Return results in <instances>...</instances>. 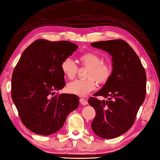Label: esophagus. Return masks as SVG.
Returning a JSON list of instances; mask_svg holds the SVG:
<instances>
[{
	"label": "esophagus",
	"instance_id": "34e87169",
	"mask_svg": "<svg viewBox=\"0 0 160 160\" xmlns=\"http://www.w3.org/2000/svg\"><path fill=\"white\" fill-rule=\"evenodd\" d=\"M79 101L81 102V104H82L83 105H86L88 104L87 100L85 99V98H80L79 99Z\"/></svg>",
	"mask_w": 160,
	"mask_h": 160
}]
</instances>
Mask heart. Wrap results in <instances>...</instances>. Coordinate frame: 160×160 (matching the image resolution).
I'll use <instances>...</instances> for the list:
<instances>
[{
	"label": "heart",
	"instance_id": "1",
	"mask_svg": "<svg viewBox=\"0 0 160 160\" xmlns=\"http://www.w3.org/2000/svg\"><path fill=\"white\" fill-rule=\"evenodd\" d=\"M81 66L87 68L84 80H75L68 83L67 91L72 94L84 96L93 91L96 82L100 85L105 84L112 75V67L107 62H102V58L96 53L88 52L79 57ZM61 69L64 75L73 79L77 76L78 67L72 58H66L62 61Z\"/></svg>",
	"mask_w": 160,
	"mask_h": 160
}]
</instances>
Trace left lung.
<instances>
[{
	"label": "left lung",
	"instance_id": "left-lung-1",
	"mask_svg": "<svg viewBox=\"0 0 160 160\" xmlns=\"http://www.w3.org/2000/svg\"><path fill=\"white\" fill-rule=\"evenodd\" d=\"M91 46L108 52L112 57L110 79L88 99L96 111L91 123L93 132L111 139L122 135L132 127L146 93V74L138 56L122 39L98 41ZM109 97L100 101L95 97Z\"/></svg>",
	"mask_w": 160,
	"mask_h": 160
}]
</instances>
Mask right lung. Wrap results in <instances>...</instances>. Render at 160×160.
Instances as JSON below:
<instances>
[{
    "label": "right lung",
    "instance_id": "add662e5",
    "mask_svg": "<svg viewBox=\"0 0 160 160\" xmlns=\"http://www.w3.org/2000/svg\"><path fill=\"white\" fill-rule=\"evenodd\" d=\"M78 46L67 41L38 39L24 50L12 76L11 97L22 122L36 134L48 136L62 127L79 103L74 94H56L65 86L61 62Z\"/></svg>",
    "mask_w": 160,
    "mask_h": 160
}]
</instances>
